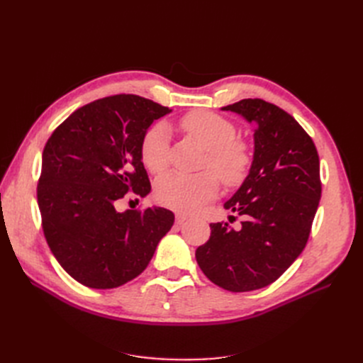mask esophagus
<instances>
[{
  "label": "esophagus",
  "instance_id": "obj_1",
  "mask_svg": "<svg viewBox=\"0 0 363 363\" xmlns=\"http://www.w3.org/2000/svg\"><path fill=\"white\" fill-rule=\"evenodd\" d=\"M188 216L186 215H182V213H177L175 215V224H179V225H182V224H184L186 221H188Z\"/></svg>",
  "mask_w": 363,
  "mask_h": 363
}]
</instances>
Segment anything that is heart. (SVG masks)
I'll use <instances>...</instances> for the list:
<instances>
[{"instance_id": "b5f03b06", "label": "heart", "mask_w": 363, "mask_h": 363, "mask_svg": "<svg viewBox=\"0 0 363 363\" xmlns=\"http://www.w3.org/2000/svg\"><path fill=\"white\" fill-rule=\"evenodd\" d=\"M180 127L207 151L203 169L213 170L227 186L244 182L251 167V150L245 140L236 138V128L228 119L212 112L195 111L182 118ZM168 152V127L162 123L152 125L140 142L142 163L150 172L159 174L167 168ZM213 173L204 171L196 175H182L168 172L162 175L155 184L157 203L183 213L199 211L219 192L218 177Z\"/></svg>"}]
</instances>
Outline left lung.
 I'll return each mask as SVG.
<instances>
[{
  "mask_svg": "<svg viewBox=\"0 0 363 363\" xmlns=\"http://www.w3.org/2000/svg\"><path fill=\"white\" fill-rule=\"evenodd\" d=\"M223 111L257 125L250 174L224 204L245 221L238 232L211 224L195 257L219 288L248 292L276 281L304 250L321 199L320 157L312 138L276 104L247 98Z\"/></svg>",
  "mask_w": 363,
  "mask_h": 363,
  "instance_id": "8db88e82",
  "label": "left lung"
}]
</instances>
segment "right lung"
Segmentation results:
<instances>
[{
  "instance_id": "add662e5",
  "label": "right lung",
  "mask_w": 363,
  "mask_h": 363,
  "mask_svg": "<svg viewBox=\"0 0 363 363\" xmlns=\"http://www.w3.org/2000/svg\"><path fill=\"white\" fill-rule=\"evenodd\" d=\"M168 107L138 95L106 96L77 108L42 152L38 204L54 257L87 288L138 277L174 224L163 207L118 212L127 192L151 191L140 142Z\"/></svg>"
}]
</instances>
